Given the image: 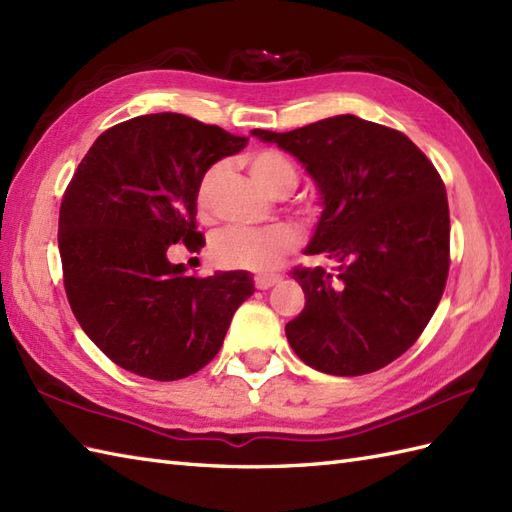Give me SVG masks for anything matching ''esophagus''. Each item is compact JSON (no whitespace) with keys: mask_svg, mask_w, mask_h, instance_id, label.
Masks as SVG:
<instances>
[{"mask_svg":"<svg viewBox=\"0 0 512 512\" xmlns=\"http://www.w3.org/2000/svg\"><path fill=\"white\" fill-rule=\"evenodd\" d=\"M281 281L279 275H257L255 277V288L257 290H268L272 285H277Z\"/></svg>","mask_w":512,"mask_h":512,"instance_id":"34e87169","label":"esophagus"}]
</instances>
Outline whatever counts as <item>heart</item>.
<instances>
[{
    "label": "heart",
    "instance_id": "1",
    "mask_svg": "<svg viewBox=\"0 0 512 512\" xmlns=\"http://www.w3.org/2000/svg\"><path fill=\"white\" fill-rule=\"evenodd\" d=\"M248 168L255 181L275 196H285L299 183L294 163L277 150H261L248 159ZM222 174V165H211L202 174L196 189V205L202 216L211 209ZM299 244V235L285 222H272L266 227H227L211 240L209 253L220 268L266 272L275 268L283 255Z\"/></svg>",
    "mask_w": 512,
    "mask_h": 512
}]
</instances>
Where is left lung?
<instances>
[{"mask_svg": "<svg viewBox=\"0 0 512 512\" xmlns=\"http://www.w3.org/2000/svg\"><path fill=\"white\" fill-rule=\"evenodd\" d=\"M253 135L299 159L323 213L305 255L334 270L294 268L303 312L285 325L294 353L320 373L379 371L423 334L449 272V207L430 159L399 133L355 115Z\"/></svg>", "mask_w": 512, "mask_h": 512, "instance_id": "left-lung-1", "label": "left lung"}]
</instances>
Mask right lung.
Instances as JSON below:
<instances>
[{
    "mask_svg": "<svg viewBox=\"0 0 512 512\" xmlns=\"http://www.w3.org/2000/svg\"><path fill=\"white\" fill-rule=\"evenodd\" d=\"M244 146L187 115H141L104 130L71 178L58 218L65 292L82 331L126 371L157 382L194 375L255 292L244 270L200 279L168 259L172 244H205L198 183Z\"/></svg>",
    "mask_w": 512,
    "mask_h": 512,
    "instance_id": "1",
    "label": "right lung"
}]
</instances>
